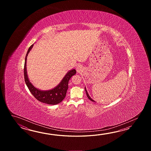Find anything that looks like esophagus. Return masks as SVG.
<instances>
[{"instance_id":"1","label":"esophagus","mask_w":151,"mask_h":151,"mask_svg":"<svg viewBox=\"0 0 151 151\" xmlns=\"http://www.w3.org/2000/svg\"><path fill=\"white\" fill-rule=\"evenodd\" d=\"M76 70L78 73H80L83 70V68L81 65H78L76 68Z\"/></svg>"}]
</instances>
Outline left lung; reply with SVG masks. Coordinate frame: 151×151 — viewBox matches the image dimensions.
<instances>
[{
	"label": "left lung",
	"mask_w": 151,
	"mask_h": 151,
	"mask_svg": "<svg viewBox=\"0 0 151 151\" xmlns=\"http://www.w3.org/2000/svg\"><path fill=\"white\" fill-rule=\"evenodd\" d=\"M85 92H86V95L87 96V97H88V98L90 100H91L92 101H93V102H96L94 100L92 99L91 97H90V96H89V94H88V92H87V91L86 88V87H85Z\"/></svg>",
	"instance_id": "obj_1"
}]
</instances>
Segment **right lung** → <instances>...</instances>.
Wrapping results in <instances>:
<instances>
[{
  "mask_svg": "<svg viewBox=\"0 0 151 151\" xmlns=\"http://www.w3.org/2000/svg\"><path fill=\"white\" fill-rule=\"evenodd\" d=\"M33 45H31L27 51L26 55L24 64V79L26 84L28 87L32 95L35 97L37 99L42 103H45L48 105H56L61 103L66 96V92L68 91V83L71 77L76 73V70L73 68L68 71L65 74L64 77L61 80L60 83L53 88L49 90H41L36 88L29 80L27 68H26V61L27 57L30 51L31 50Z\"/></svg>",
  "mask_w": 151,
  "mask_h": 151,
  "instance_id": "add662e5",
  "label": "right lung"
}]
</instances>
